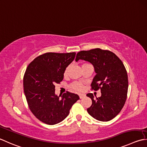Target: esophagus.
Listing matches in <instances>:
<instances>
[{
	"label": "esophagus",
	"mask_w": 147,
	"mask_h": 147,
	"mask_svg": "<svg viewBox=\"0 0 147 147\" xmlns=\"http://www.w3.org/2000/svg\"><path fill=\"white\" fill-rule=\"evenodd\" d=\"M86 96L85 94H79V97L80 99H82L83 97H85Z\"/></svg>",
	"instance_id": "esophagus-1"
}]
</instances>
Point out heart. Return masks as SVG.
I'll return each mask as SVG.
<instances>
[{
  "label": "heart",
  "mask_w": 147,
  "mask_h": 147,
  "mask_svg": "<svg viewBox=\"0 0 147 147\" xmlns=\"http://www.w3.org/2000/svg\"><path fill=\"white\" fill-rule=\"evenodd\" d=\"M85 64H83V65ZM69 71V66H68L65 68V69L64 72V76H67L68 75V73ZM70 87L72 89V90H75V91H78V92H81L83 90V86L82 84V83H78V82H74L72 83V84L70 85Z\"/></svg>",
  "instance_id": "obj_1"
}]
</instances>
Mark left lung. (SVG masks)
<instances>
[{
  "label": "left lung",
  "mask_w": 147,
  "mask_h": 147,
  "mask_svg": "<svg viewBox=\"0 0 147 147\" xmlns=\"http://www.w3.org/2000/svg\"><path fill=\"white\" fill-rule=\"evenodd\" d=\"M80 59L94 65L96 74L91 88L96 91L100 89L101 92L96 99L92 94H87L92 102L88 113L99 121L111 120L122 110L127 99L128 76L124 65L114 53L100 48L80 51L75 60Z\"/></svg>",
  "instance_id": "left-lung-1"
}]
</instances>
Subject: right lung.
<instances>
[{
    "instance_id": "obj_1",
    "label": "right lung",
    "mask_w": 147,
    "mask_h": 147,
    "mask_svg": "<svg viewBox=\"0 0 147 147\" xmlns=\"http://www.w3.org/2000/svg\"><path fill=\"white\" fill-rule=\"evenodd\" d=\"M75 55V52L46 53L34 59L26 69L24 76L26 99L32 113L43 123L54 125L62 121L80 99L69 92L61 97L55 94V84L62 81L65 68Z\"/></svg>"
}]
</instances>
